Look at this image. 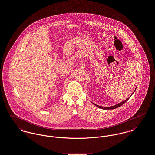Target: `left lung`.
Masks as SVG:
<instances>
[{
    "instance_id": "obj_1",
    "label": "left lung",
    "mask_w": 155,
    "mask_h": 155,
    "mask_svg": "<svg viewBox=\"0 0 155 155\" xmlns=\"http://www.w3.org/2000/svg\"><path fill=\"white\" fill-rule=\"evenodd\" d=\"M136 89V88H135ZM135 91L133 92V94H134V92H135ZM133 94H132V95H133ZM131 96H130L128 98H127L126 100H125L124 101H123L122 102H120V103H118V104H116V105H114V106H110V107H103V106H99V105H97L96 104H95V103H93L95 106H96V107H99V108H100V109H104V110H111V109H116V108H117L118 107H120V106H122L124 103H125L129 99H130V97H131Z\"/></svg>"
}]
</instances>
